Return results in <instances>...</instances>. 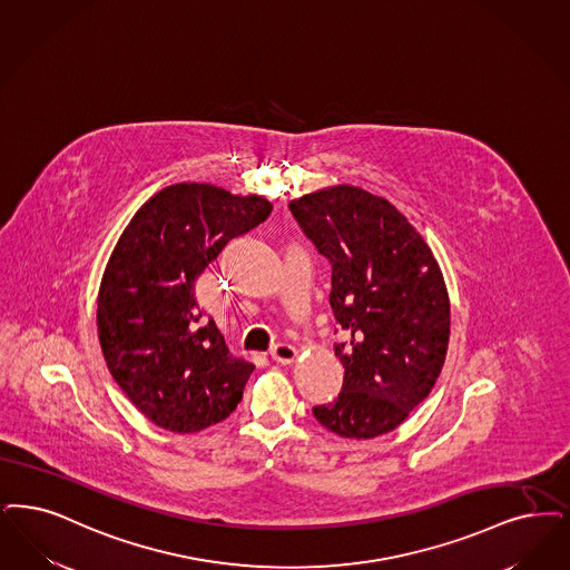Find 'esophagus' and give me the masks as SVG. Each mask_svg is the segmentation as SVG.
Returning <instances> with one entry per match:
<instances>
[{"mask_svg": "<svg viewBox=\"0 0 570 570\" xmlns=\"http://www.w3.org/2000/svg\"><path fill=\"white\" fill-rule=\"evenodd\" d=\"M296 356H298V352L291 343H275L274 350H272V358L279 365H293Z\"/></svg>", "mask_w": 570, "mask_h": 570, "instance_id": "obj_1", "label": "esophagus"}]
</instances>
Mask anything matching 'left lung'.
Returning a JSON list of instances; mask_svg holds the SVG:
<instances>
[{
  "label": "left lung",
  "instance_id": "8db88e82",
  "mask_svg": "<svg viewBox=\"0 0 570 570\" xmlns=\"http://www.w3.org/2000/svg\"><path fill=\"white\" fill-rule=\"evenodd\" d=\"M333 267L331 307L345 342L340 396L314 407L345 439L394 431L433 390L450 343V296L424 237L384 197L340 184L291 202Z\"/></svg>",
  "mask_w": 570,
  "mask_h": 570
}]
</instances>
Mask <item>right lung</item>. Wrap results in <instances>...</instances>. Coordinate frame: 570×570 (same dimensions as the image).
Returning <instances> with one entry per match:
<instances>
[{
    "mask_svg": "<svg viewBox=\"0 0 570 570\" xmlns=\"http://www.w3.org/2000/svg\"><path fill=\"white\" fill-rule=\"evenodd\" d=\"M269 214L258 195L171 184L116 242L97 295L101 354L127 399L165 431L199 433L242 401L254 365L228 352L193 291L228 242Z\"/></svg>",
    "mask_w": 570,
    "mask_h": 570,
    "instance_id": "1",
    "label": "right lung"
}]
</instances>
